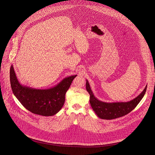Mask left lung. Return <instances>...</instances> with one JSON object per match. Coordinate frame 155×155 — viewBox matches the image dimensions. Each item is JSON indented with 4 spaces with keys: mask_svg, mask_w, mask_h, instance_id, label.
Instances as JSON below:
<instances>
[{
    "mask_svg": "<svg viewBox=\"0 0 155 155\" xmlns=\"http://www.w3.org/2000/svg\"><path fill=\"white\" fill-rule=\"evenodd\" d=\"M86 89L90 94V103L95 113L99 118L102 119H114L123 117L131 112L140 103L144 97L147 85L143 92L135 99L129 102H104L97 99L94 96L88 80H86Z\"/></svg>",
    "mask_w": 155,
    "mask_h": 155,
    "instance_id": "8db88e82",
    "label": "left lung"
}]
</instances>
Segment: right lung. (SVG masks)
<instances>
[{
    "label": "right lung",
    "instance_id": "1",
    "mask_svg": "<svg viewBox=\"0 0 155 155\" xmlns=\"http://www.w3.org/2000/svg\"><path fill=\"white\" fill-rule=\"evenodd\" d=\"M77 75L64 78L56 86L48 89H36L22 85L16 77L14 67L10 69V81L13 94L23 106L33 114L51 116L63 106L65 94Z\"/></svg>",
    "mask_w": 155,
    "mask_h": 155
}]
</instances>
